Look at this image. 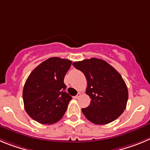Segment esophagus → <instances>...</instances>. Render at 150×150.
Wrapping results in <instances>:
<instances>
[{
	"label": "esophagus",
	"instance_id": "34e87169",
	"mask_svg": "<svg viewBox=\"0 0 150 150\" xmlns=\"http://www.w3.org/2000/svg\"><path fill=\"white\" fill-rule=\"evenodd\" d=\"M81 96V93H78L77 94V95L75 96H74V98H80Z\"/></svg>",
	"mask_w": 150,
	"mask_h": 150
}]
</instances>
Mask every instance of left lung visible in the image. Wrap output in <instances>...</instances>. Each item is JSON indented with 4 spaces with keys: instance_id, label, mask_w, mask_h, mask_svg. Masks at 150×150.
<instances>
[{
    "instance_id": "left-lung-1",
    "label": "left lung",
    "mask_w": 150,
    "mask_h": 150,
    "mask_svg": "<svg viewBox=\"0 0 150 150\" xmlns=\"http://www.w3.org/2000/svg\"><path fill=\"white\" fill-rule=\"evenodd\" d=\"M72 65L87 78L86 93L91 102L82 108L85 117L96 125H105L118 118L126 108L129 93L122 76L103 60L86 59Z\"/></svg>"
}]
</instances>
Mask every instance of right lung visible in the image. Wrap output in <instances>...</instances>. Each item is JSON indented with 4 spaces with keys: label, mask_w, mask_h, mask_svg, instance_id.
Listing matches in <instances>:
<instances>
[{
    "label": "right lung",
    "mask_w": 150,
    "mask_h": 150,
    "mask_svg": "<svg viewBox=\"0 0 150 150\" xmlns=\"http://www.w3.org/2000/svg\"><path fill=\"white\" fill-rule=\"evenodd\" d=\"M72 61L51 57L30 74L23 89L27 114L41 124H53L63 117L72 99L65 89L64 77Z\"/></svg>",
    "instance_id": "add662e5"
}]
</instances>
